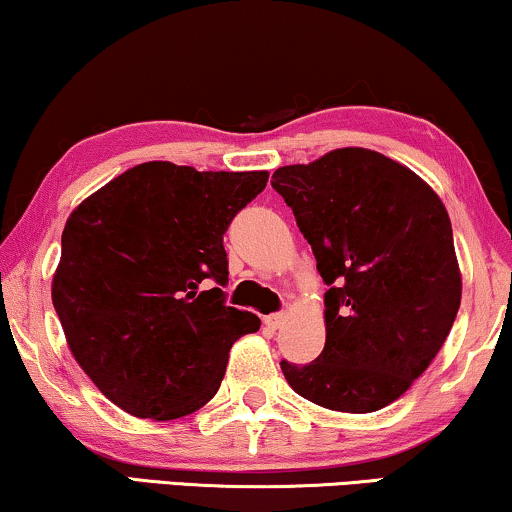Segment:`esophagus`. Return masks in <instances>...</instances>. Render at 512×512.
Returning <instances> with one entry per match:
<instances>
[{"instance_id": "esophagus-1", "label": "esophagus", "mask_w": 512, "mask_h": 512, "mask_svg": "<svg viewBox=\"0 0 512 512\" xmlns=\"http://www.w3.org/2000/svg\"><path fill=\"white\" fill-rule=\"evenodd\" d=\"M285 318H287L285 313H273V315H266V318H264V325L269 327V329L276 331V329H280V325H283Z\"/></svg>"}]
</instances>
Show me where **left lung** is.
I'll return each mask as SVG.
<instances>
[{
    "label": "left lung",
    "instance_id": "8db88e82",
    "mask_svg": "<svg viewBox=\"0 0 512 512\" xmlns=\"http://www.w3.org/2000/svg\"><path fill=\"white\" fill-rule=\"evenodd\" d=\"M273 190L311 243L325 292V350L280 362L299 397L341 413L390 406L448 338L462 301L452 225L408 167L338 148L273 171Z\"/></svg>",
    "mask_w": 512,
    "mask_h": 512
}]
</instances>
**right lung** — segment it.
<instances>
[{
  "label": "right lung",
  "instance_id": "add662e5",
  "mask_svg": "<svg viewBox=\"0 0 512 512\" xmlns=\"http://www.w3.org/2000/svg\"><path fill=\"white\" fill-rule=\"evenodd\" d=\"M266 181L146 162L69 215L53 306L71 355L129 415L164 422L206 406L234 341L259 329L225 304L222 234Z\"/></svg>",
  "mask_w": 512,
  "mask_h": 512
}]
</instances>
